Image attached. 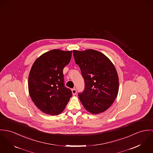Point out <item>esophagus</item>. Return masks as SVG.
<instances>
[{
    "instance_id": "obj_1",
    "label": "esophagus",
    "mask_w": 153,
    "mask_h": 153,
    "mask_svg": "<svg viewBox=\"0 0 153 153\" xmlns=\"http://www.w3.org/2000/svg\"><path fill=\"white\" fill-rule=\"evenodd\" d=\"M71 91H72V93H73V95H75V94L77 93V90L76 89V88H73L71 90Z\"/></svg>"
}]
</instances>
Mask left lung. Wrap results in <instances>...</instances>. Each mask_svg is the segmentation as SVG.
<instances>
[{
	"label": "left lung",
	"mask_w": 153,
	"mask_h": 153,
	"mask_svg": "<svg viewBox=\"0 0 153 153\" xmlns=\"http://www.w3.org/2000/svg\"><path fill=\"white\" fill-rule=\"evenodd\" d=\"M73 53L85 80V89L78 94L80 100L92 114L104 112L118 94L119 77L115 67L100 51L88 49L73 51Z\"/></svg>",
	"instance_id": "1"
}]
</instances>
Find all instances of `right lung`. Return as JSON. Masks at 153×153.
I'll list each match as a JSON object with an SVG mask.
<instances>
[{
	"label": "right lung",
	"mask_w": 153,
	"mask_h": 153,
	"mask_svg": "<svg viewBox=\"0 0 153 153\" xmlns=\"http://www.w3.org/2000/svg\"><path fill=\"white\" fill-rule=\"evenodd\" d=\"M71 53L59 49L48 51L36 60L31 68L29 94L36 107L46 114H60L72 96L71 90L65 85L63 73Z\"/></svg>",
	"instance_id": "1"
}]
</instances>
